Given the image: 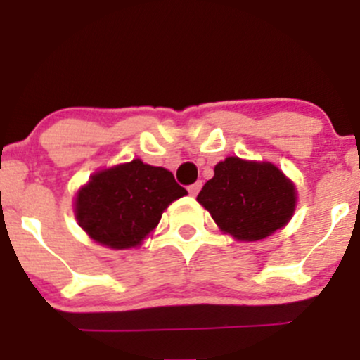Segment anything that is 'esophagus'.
<instances>
[{"label": "esophagus", "instance_id": "1", "mask_svg": "<svg viewBox=\"0 0 360 360\" xmlns=\"http://www.w3.org/2000/svg\"><path fill=\"white\" fill-rule=\"evenodd\" d=\"M200 188H202V181H197V183H193V184H190V186H188V193H190L191 197H195V195L200 191Z\"/></svg>", "mask_w": 360, "mask_h": 360}]
</instances>
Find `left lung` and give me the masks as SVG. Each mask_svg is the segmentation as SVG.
Here are the masks:
<instances>
[{
    "label": "left lung",
    "mask_w": 360,
    "mask_h": 360,
    "mask_svg": "<svg viewBox=\"0 0 360 360\" xmlns=\"http://www.w3.org/2000/svg\"><path fill=\"white\" fill-rule=\"evenodd\" d=\"M197 200L221 230L238 240H259L291 219L296 193L291 181L271 163L228 157L214 169Z\"/></svg>",
    "instance_id": "1"
}]
</instances>
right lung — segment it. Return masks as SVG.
Masks as SVG:
<instances>
[{
    "instance_id": "right-lung-1",
    "label": "right lung",
    "mask_w": 360,
    "mask_h": 360,
    "mask_svg": "<svg viewBox=\"0 0 360 360\" xmlns=\"http://www.w3.org/2000/svg\"><path fill=\"white\" fill-rule=\"evenodd\" d=\"M186 193L167 169L132 160L94 174L76 197V217L96 242L129 249L157 226L169 203Z\"/></svg>"
}]
</instances>
